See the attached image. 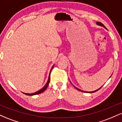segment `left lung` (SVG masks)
Returning <instances> with one entry per match:
<instances>
[{"label":"left lung","mask_w":122,"mask_h":122,"mask_svg":"<svg viewBox=\"0 0 122 122\" xmlns=\"http://www.w3.org/2000/svg\"><path fill=\"white\" fill-rule=\"evenodd\" d=\"M96 24H97V25H99V26H102V27H104L105 29H106V27H105V26L103 24V23H102L101 22H96ZM110 76V77H111ZM74 86V85H73ZM102 87V86H101V87H100V88H99V89H97V90H96V91H92V92H88V93H92V92H96L97 91H98V90H99V89H100V88H101ZM75 88H76L77 89V90H79V91H81V92H85V91H82V90H81V89H79V88H76V87H75Z\"/></svg>","instance_id":"1"}]
</instances>
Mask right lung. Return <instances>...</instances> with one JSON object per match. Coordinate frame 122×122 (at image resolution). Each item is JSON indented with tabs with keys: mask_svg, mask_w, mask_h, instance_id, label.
Wrapping results in <instances>:
<instances>
[{
	"mask_svg": "<svg viewBox=\"0 0 122 122\" xmlns=\"http://www.w3.org/2000/svg\"><path fill=\"white\" fill-rule=\"evenodd\" d=\"M53 66H54V65L53 66H52V68H51V70H50V72L49 75L48 80H47V83L46 84V85H45V86H43V87L42 88V89H41L40 90L38 91L37 92H35V93H24V94H25V95H28V96H33V95H36L40 94V93H42V92H43V91H45L46 90V88H47V86H48V85H49V82H50V72H51V70H52V69H53Z\"/></svg>",
	"mask_w": 122,
	"mask_h": 122,
	"instance_id": "add662e5",
	"label": "right lung"
}]
</instances>
